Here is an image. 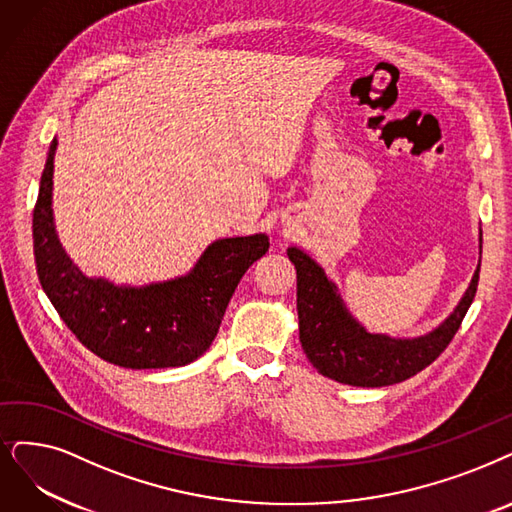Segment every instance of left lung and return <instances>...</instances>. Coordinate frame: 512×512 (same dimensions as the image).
Returning <instances> with one entry per match:
<instances>
[{
    "label": "left lung",
    "instance_id": "8db88e82",
    "mask_svg": "<svg viewBox=\"0 0 512 512\" xmlns=\"http://www.w3.org/2000/svg\"><path fill=\"white\" fill-rule=\"evenodd\" d=\"M298 275V327L302 351L319 374L351 386H388L416 376L452 342L473 304L479 267L456 311L437 330L418 338H388L370 334L344 309L336 285L302 250L288 248Z\"/></svg>",
    "mask_w": 512,
    "mask_h": 512
}]
</instances>
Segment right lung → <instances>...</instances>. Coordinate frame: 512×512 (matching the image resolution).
<instances>
[{
	"mask_svg": "<svg viewBox=\"0 0 512 512\" xmlns=\"http://www.w3.org/2000/svg\"><path fill=\"white\" fill-rule=\"evenodd\" d=\"M50 142L33 210V254L39 283L75 338L100 359L130 370L180 367L210 349L239 279L267 254L269 237L218 239L195 269L145 288L113 285L81 273L54 231Z\"/></svg>",
	"mask_w": 512,
	"mask_h": 512,
	"instance_id": "1",
	"label": "right lung"
}]
</instances>
